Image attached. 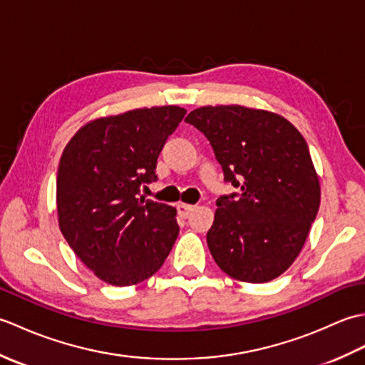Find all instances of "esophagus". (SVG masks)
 <instances>
[{"mask_svg": "<svg viewBox=\"0 0 365 365\" xmlns=\"http://www.w3.org/2000/svg\"><path fill=\"white\" fill-rule=\"evenodd\" d=\"M195 210V205H190V204H178L177 205V212L180 216H183V218H187V216Z\"/></svg>", "mask_w": 365, "mask_h": 365, "instance_id": "34e87169", "label": "esophagus"}]
</instances>
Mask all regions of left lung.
Returning <instances> with one entry per match:
<instances>
[{
    "mask_svg": "<svg viewBox=\"0 0 365 365\" xmlns=\"http://www.w3.org/2000/svg\"><path fill=\"white\" fill-rule=\"evenodd\" d=\"M187 123L210 141L224 182L207 245L224 273L268 282L304 246L320 207V183L304 138L282 115L240 105L202 106Z\"/></svg>",
    "mask_w": 365,
    "mask_h": 365,
    "instance_id": "1",
    "label": "left lung"
}]
</instances>
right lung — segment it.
I'll list each match as a JSON object with an SVG mask.
<instances>
[{"instance_id": "1", "label": "right lung", "mask_w": 365, "mask_h": 365, "mask_svg": "<svg viewBox=\"0 0 365 365\" xmlns=\"http://www.w3.org/2000/svg\"><path fill=\"white\" fill-rule=\"evenodd\" d=\"M187 111L153 106L96 119L76 131L59 161V229L102 281L143 282L165 263L178 235L174 207L141 196Z\"/></svg>"}]
</instances>
